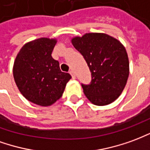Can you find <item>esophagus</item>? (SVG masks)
I'll use <instances>...</instances> for the list:
<instances>
[{
  "label": "esophagus",
  "instance_id": "34e87169",
  "mask_svg": "<svg viewBox=\"0 0 150 150\" xmlns=\"http://www.w3.org/2000/svg\"><path fill=\"white\" fill-rule=\"evenodd\" d=\"M69 73L71 74V76H72V77H73V79H74V78H75V74H74V72H73V70H70Z\"/></svg>",
  "mask_w": 150,
  "mask_h": 150
}]
</instances>
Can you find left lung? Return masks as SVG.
Masks as SVG:
<instances>
[{
  "label": "left lung",
  "instance_id": "left-lung-1",
  "mask_svg": "<svg viewBox=\"0 0 150 150\" xmlns=\"http://www.w3.org/2000/svg\"><path fill=\"white\" fill-rule=\"evenodd\" d=\"M91 73V81L81 84L83 92L94 105L113 103L124 90L129 75V61L123 44L103 33H88L72 39Z\"/></svg>",
  "mask_w": 150,
  "mask_h": 150
}]
</instances>
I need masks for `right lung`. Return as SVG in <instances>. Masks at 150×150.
Instances as JSON below:
<instances>
[{
	"label": "right lung",
	"instance_id": "right-lung-1",
	"mask_svg": "<svg viewBox=\"0 0 150 150\" xmlns=\"http://www.w3.org/2000/svg\"><path fill=\"white\" fill-rule=\"evenodd\" d=\"M54 39L40 38L26 43L17 55L13 73L21 94L33 103L51 106L61 98L69 73H63L52 57Z\"/></svg>",
	"mask_w": 150,
	"mask_h": 150
}]
</instances>
